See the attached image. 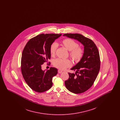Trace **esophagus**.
<instances>
[{
	"label": "esophagus",
	"mask_w": 120,
	"mask_h": 120,
	"mask_svg": "<svg viewBox=\"0 0 120 120\" xmlns=\"http://www.w3.org/2000/svg\"><path fill=\"white\" fill-rule=\"evenodd\" d=\"M62 72H63L62 71H61V70H58V72L59 73H61Z\"/></svg>",
	"instance_id": "34e87169"
}]
</instances>
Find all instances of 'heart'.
<instances>
[{"instance_id": "1", "label": "heart", "mask_w": 120, "mask_h": 120, "mask_svg": "<svg viewBox=\"0 0 120 120\" xmlns=\"http://www.w3.org/2000/svg\"><path fill=\"white\" fill-rule=\"evenodd\" d=\"M62 44L68 51H70V56L75 62L78 63L80 62L83 57L84 54V49L79 47V44L75 40L71 39H66L63 40ZM58 45L56 42L52 43L50 46L49 51L52 56L55 55L57 49ZM53 65L56 68L64 70L67 68L70 67L71 65V62L69 59H63L58 58L53 61Z\"/></svg>"}]
</instances>
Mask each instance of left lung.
<instances>
[{"label":"left lung","mask_w":120,"mask_h":120,"mask_svg":"<svg viewBox=\"0 0 120 120\" xmlns=\"http://www.w3.org/2000/svg\"><path fill=\"white\" fill-rule=\"evenodd\" d=\"M63 36L76 40L84 46L83 57L71 69L76 71V74L68 73L69 79L65 81L69 91L74 94L84 93L91 87L98 74L100 67L99 52L94 42L82 34L68 33Z\"/></svg>","instance_id":"1"}]
</instances>
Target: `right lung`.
I'll list each match as a JSON object with an SVG mask.
<instances>
[{
  "mask_svg": "<svg viewBox=\"0 0 120 120\" xmlns=\"http://www.w3.org/2000/svg\"><path fill=\"white\" fill-rule=\"evenodd\" d=\"M62 34H41L29 40L23 49L21 58V71L29 86L34 91L42 93L51 88L52 77L57 69L50 68L43 71L41 66L51 58L50 46Z\"/></svg>",
  "mask_w": 120,
  "mask_h": 120,
  "instance_id": "add662e5",
  "label": "right lung"
}]
</instances>
